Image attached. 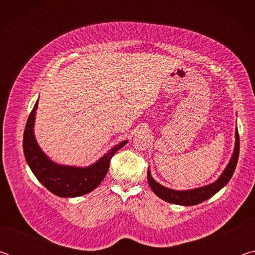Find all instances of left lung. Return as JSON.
I'll list each match as a JSON object with an SVG mask.
<instances>
[{
    "label": "left lung",
    "mask_w": 255,
    "mask_h": 255,
    "mask_svg": "<svg viewBox=\"0 0 255 255\" xmlns=\"http://www.w3.org/2000/svg\"><path fill=\"white\" fill-rule=\"evenodd\" d=\"M239 154H240V137H239V130L236 129L235 131V147L234 152H233L232 157L228 162L227 166L225 167L221 176L215 181V182L210 183L208 185H204V187L191 189V190H173L170 188L164 187V185L156 182L150 174V171H147V181L150 189L158 198H161L164 201L170 202V204L174 205H181V206H193L198 205L200 202L205 201L209 198L213 197L215 193H217L219 190L225 187L231 180L233 173L236 169V164L239 161Z\"/></svg>",
    "instance_id": "left-lung-1"
}]
</instances>
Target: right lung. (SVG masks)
I'll use <instances>...</instances> for the list:
<instances>
[{
    "instance_id": "1",
    "label": "right lung",
    "mask_w": 255,
    "mask_h": 255,
    "mask_svg": "<svg viewBox=\"0 0 255 255\" xmlns=\"http://www.w3.org/2000/svg\"><path fill=\"white\" fill-rule=\"evenodd\" d=\"M37 108L38 100L29 115L23 133V153L32 173L46 189L58 197H80L93 191L105 179L111 157L128 141L124 140L114 146L90 166L80 167L57 164L42 152L34 137L33 126Z\"/></svg>"
}]
</instances>
